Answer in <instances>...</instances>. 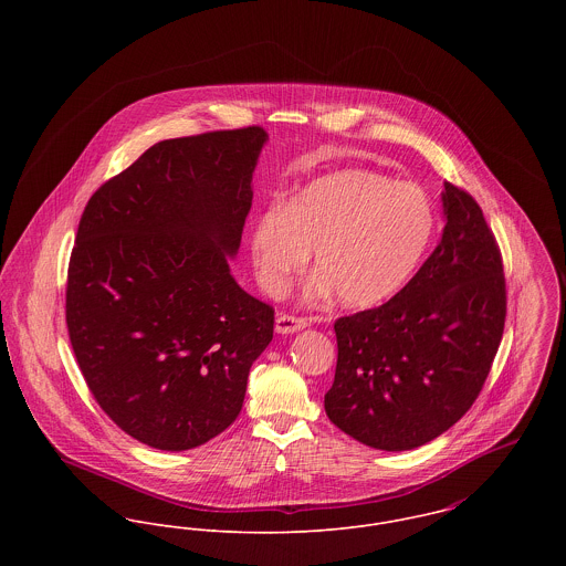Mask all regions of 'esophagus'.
I'll use <instances>...</instances> for the list:
<instances>
[{"label": "esophagus", "instance_id": "obj_1", "mask_svg": "<svg viewBox=\"0 0 566 566\" xmlns=\"http://www.w3.org/2000/svg\"><path fill=\"white\" fill-rule=\"evenodd\" d=\"M307 324L310 323H307L305 318H296V316L279 314V316H276V323H274V328H276V333H283V335H287V333H296V331H303Z\"/></svg>", "mask_w": 566, "mask_h": 566}]
</instances>
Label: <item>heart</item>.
Masks as SVG:
<instances>
[{"mask_svg":"<svg viewBox=\"0 0 566 566\" xmlns=\"http://www.w3.org/2000/svg\"><path fill=\"white\" fill-rule=\"evenodd\" d=\"M431 233L433 211L420 187L346 169L310 182L287 209L263 211L250 252L259 285L270 296L285 294L314 250L321 274L310 296L335 292L342 305L368 310L403 287Z\"/></svg>","mask_w":566,"mask_h":566,"instance_id":"b5f03b06","label":"heart"}]
</instances>
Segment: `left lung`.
<instances>
[{
  "mask_svg": "<svg viewBox=\"0 0 566 566\" xmlns=\"http://www.w3.org/2000/svg\"><path fill=\"white\" fill-rule=\"evenodd\" d=\"M444 231L403 290L335 321L326 416L381 451H409L453 427L482 392L505 324L501 252L471 193L444 182Z\"/></svg>",
  "mask_w": 566,
  "mask_h": 566,
  "instance_id": "obj_1",
  "label": "left lung"
}]
</instances>
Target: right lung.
<instances>
[{
	"instance_id": "add662e5",
	"label": "right lung",
	"mask_w": 566,
	"mask_h": 566,
	"mask_svg": "<svg viewBox=\"0 0 566 566\" xmlns=\"http://www.w3.org/2000/svg\"><path fill=\"white\" fill-rule=\"evenodd\" d=\"M259 126L165 139L86 202L67 272V328L82 377L135 440L187 451L242 411L274 310L229 261L242 243Z\"/></svg>"
}]
</instances>
